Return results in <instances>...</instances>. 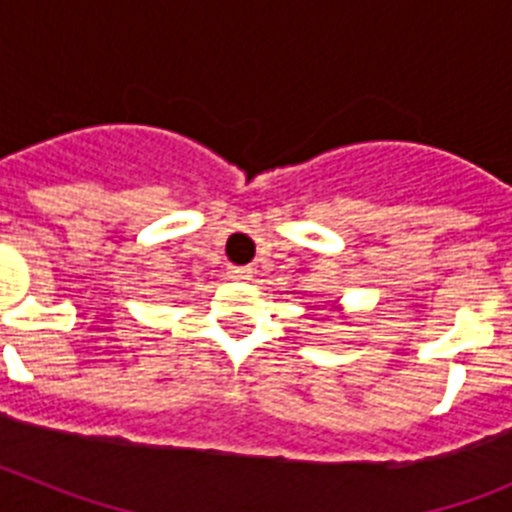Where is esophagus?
<instances>
[{"mask_svg":"<svg viewBox=\"0 0 512 512\" xmlns=\"http://www.w3.org/2000/svg\"><path fill=\"white\" fill-rule=\"evenodd\" d=\"M253 269L251 266H230L228 277L235 279V282H243V279H251Z\"/></svg>","mask_w":512,"mask_h":512,"instance_id":"esophagus-1","label":"esophagus"}]
</instances>
